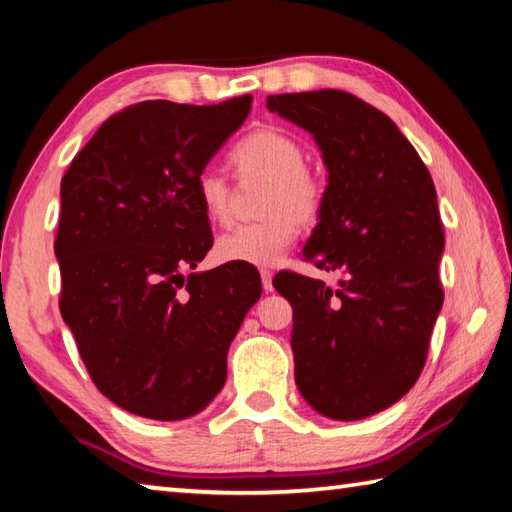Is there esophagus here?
<instances>
[{"mask_svg":"<svg viewBox=\"0 0 512 512\" xmlns=\"http://www.w3.org/2000/svg\"><path fill=\"white\" fill-rule=\"evenodd\" d=\"M259 275H262V287H264V291L271 293V291H273V273L268 271V268H262V271H259Z\"/></svg>","mask_w":512,"mask_h":512,"instance_id":"1","label":"esophagus"}]
</instances>
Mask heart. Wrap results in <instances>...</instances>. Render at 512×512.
Masks as SVG:
<instances>
[{
    "instance_id": "1",
    "label": "heart",
    "mask_w": 512,
    "mask_h": 512,
    "mask_svg": "<svg viewBox=\"0 0 512 512\" xmlns=\"http://www.w3.org/2000/svg\"><path fill=\"white\" fill-rule=\"evenodd\" d=\"M232 162L241 180H268L262 198L264 221L239 225L216 241L223 262L273 266L298 235V221L311 223L323 205V183L305 167L300 142L280 128H257L235 149ZM196 194L207 219L225 225L232 219V187L219 171L196 178Z\"/></svg>"
}]
</instances>
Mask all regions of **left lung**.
<instances>
[{
    "instance_id": "8db88e82",
    "label": "left lung",
    "mask_w": 512,
    "mask_h": 512,
    "mask_svg": "<svg viewBox=\"0 0 512 512\" xmlns=\"http://www.w3.org/2000/svg\"><path fill=\"white\" fill-rule=\"evenodd\" d=\"M266 108L314 135L327 169L302 257L341 271L339 289L282 271L296 384L311 409L361 420L411 391L443 307L436 187L391 117L341 90L275 94Z\"/></svg>"
}]
</instances>
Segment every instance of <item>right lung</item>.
Segmentation results:
<instances>
[{"label": "right lung", "mask_w": 512, "mask_h": 512, "mask_svg": "<svg viewBox=\"0 0 512 512\" xmlns=\"http://www.w3.org/2000/svg\"><path fill=\"white\" fill-rule=\"evenodd\" d=\"M250 103H135L103 121L60 183V314L94 386L128 413H201L262 296L259 275L239 264L185 275L212 248L196 178Z\"/></svg>", "instance_id": "right-lung-1"}]
</instances>
